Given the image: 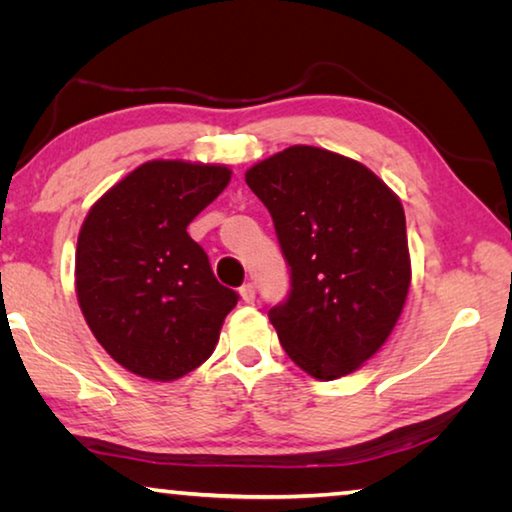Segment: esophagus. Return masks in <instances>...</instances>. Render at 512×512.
<instances>
[{"mask_svg": "<svg viewBox=\"0 0 512 512\" xmlns=\"http://www.w3.org/2000/svg\"><path fill=\"white\" fill-rule=\"evenodd\" d=\"M239 293H241V300H244L246 302V305H253V302H255V284L253 282H246L244 284V287H241L239 289Z\"/></svg>", "mask_w": 512, "mask_h": 512, "instance_id": "obj_1", "label": "esophagus"}]
</instances>
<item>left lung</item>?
I'll list each match as a JSON object with an SVG mask.
<instances>
[{
	"label": "left lung",
	"instance_id": "obj_1",
	"mask_svg": "<svg viewBox=\"0 0 512 512\" xmlns=\"http://www.w3.org/2000/svg\"><path fill=\"white\" fill-rule=\"evenodd\" d=\"M271 212L291 291L268 311L284 352L316 379L363 366L391 336L411 284L404 207L345 155L289 146L246 171Z\"/></svg>",
	"mask_w": 512,
	"mask_h": 512
}]
</instances>
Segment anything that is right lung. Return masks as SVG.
Wrapping results in <instances>:
<instances>
[{"label": "right lung", "instance_id": "right-lung-1", "mask_svg": "<svg viewBox=\"0 0 512 512\" xmlns=\"http://www.w3.org/2000/svg\"><path fill=\"white\" fill-rule=\"evenodd\" d=\"M230 176L221 164L151 160L85 216L76 296L94 339L133 375L173 381L201 366L237 305L187 232Z\"/></svg>", "mask_w": 512, "mask_h": 512}]
</instances>
